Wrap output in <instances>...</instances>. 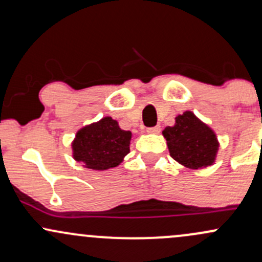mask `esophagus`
<instances>
[{"mask_svg":"<svg viewBox=\"0 0 262 262\" xmlns=\"http://www.w3.org/2000/svg\"><path fill=\"white\" fill-rule=\"evenodd\" d=\"M146 130H148V133H150V134H158L159 132H160V127H159V125H155V127L148 128Z\"/></svg>","mask_w":262,"mask_h":262,"instance_id":"1","label":"esophagus"}]
</instances>
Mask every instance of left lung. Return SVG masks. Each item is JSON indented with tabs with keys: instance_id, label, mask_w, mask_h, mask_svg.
Wrapping results in <instances>:
<instances>
[{
	"instance_id": "1",
	"label": "left lung",
	"mask_w": 262,
	"mask_h": 262,
	"mask_svg": "<svg viewBox=\"0 0 262 262\" xmlns=\"http://www.w3.org/2000/svg\"><path fill=\"white\" fill-rule=\"evenodd\" d=\"M173 160L192 170L203 169L215 162L219 141L214 130L186 111L175 118V125L162 130Z\"/></svg>"
}]
</instances>
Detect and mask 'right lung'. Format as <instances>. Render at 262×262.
<instances>
[{
    "label": "right lung",
    "instance_id": "right-lung-1",
    "mask_svg": "<svg viewBox=\"0 0 262 262\" xmlns=\"http://www.w3.org/2000/svg\"><path fill=\"white\" fill-rule=\"evenodd\" d=\"M132 133L119 128L112 117L85 125L76 133L73 143V158L83 167L103 171L118 166L129 152Z\"/></svg>",
    "mask_w": 262,
    "mask_h": 262
}]
</instances>
